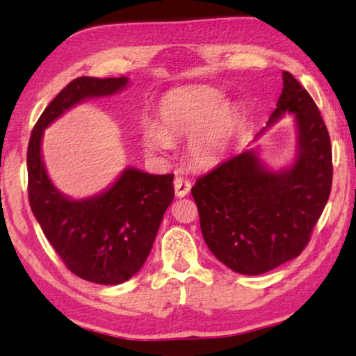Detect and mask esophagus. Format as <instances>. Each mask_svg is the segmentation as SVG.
<instances>
[{
    "label": "esophagus",
    "instance_id": "1",
    "mask_svg": "<svg viewBox=\"0 0 356 356\" xmlns=\"http://www.w3.org/2000/svg\"><path fill=\"white\" fill-rule=\"evenodd\" d=\"M174 190H176V195L179 197H184V196H186L190 193L191 182H190L188 179L177 176L176 179H174Z\"/></svg>",
    "mask_w": 356,
    "mask_h": 356
}]
</instances>
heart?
Listing matches in <instances>:
<instances>
[{
	"mask_svg": "<svg viewBox=\"0 0 356 356\" xmlns=\"http://www.w3.org/2000/svg\"><path fill=\"white\" fill-rule=\"evenodd\" d=\"M222 95L209 86L174 89L159 105V127L143 130V144L149 152L161 154L172 141L190 138V156L197 166H213L221 160L237 125V111L221 105Z\"/></svg>",
	"mask_w": 356,
	"mask_h": 356,
	"instance_id": "b5f03b06",
	"label": "heart"
}]
</instances>
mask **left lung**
Masks as SVG:
<instances>
[{"mask_svg": "<svg viewBox=\"0 0 356 356\" xmlns=\"http://www.w3.org/2000/svg\"><path fill=\"white\" fill-rule=\"evenodd\" d=\"M282 92L268 125L293 113L298 155L287 171L265 170L254 150L232 156L191 188L202 237L234 272L262 275L301 254L333 182L330 135L309 92L282 72Z\"/></svg>", "mask_w": 356, "mask_h": 356, "instance_id": "8db88e82", "label": "left lung"}]
</instances>
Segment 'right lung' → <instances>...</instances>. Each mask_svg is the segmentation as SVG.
I'll return each mask as SVG.
<instances>
[{"instance_id":"right-lung-1","label":"right lung","mask_w":356,"mask_h":356,"mask_svg":"<svg viewBox=\"0 0 356 356\" xmlns=\"http://www.w3.org/2000/svg\"><path fill=\"white\" fill-rule=\"evenodd\" d=\"M125 76L72 80L40 114L28 144V197L35 220L65 267L97 284H120L146 262L165 210L174 200L172 174L122 172L111 188L83 201L61 195L48 179L40 155L44 129L80 102L111 95Z\"/></svg>"}]
</instances>
